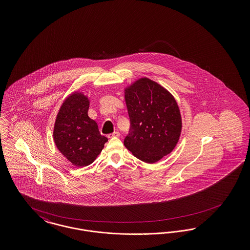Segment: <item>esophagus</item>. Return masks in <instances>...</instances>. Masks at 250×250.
Wrapping results in <instances>:
<instances>
[{
	"mask_svg": "<svg viewBox=\"0 0 250 250\" xmlns=\"http://www.w3.org/2000/svg\"><path fill=\"white\" fill-rule=\"evenodd\" d=\"M119 132H117V131H115V132H113L112 134H110V135H108V138H112V137H120Z\"/></svg>",
	"mask_w": 250,
	"mask_h": 250,
	"instance_id": "esophagus-1",
	"label": "esophagus"
}]
</instances>
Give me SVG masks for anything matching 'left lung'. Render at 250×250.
Wrapping results in <instances>:
<instances>
[{
    "instance_id": "left-lung-1",
    "label": "left lung",
    "mask_w": 250,
    "mask_h": 250,
    "mask_svg": "<svg viewBox=\"0 0 250 250\" xmlns=\"http://www.w3.org/2000/svg\"><path fill=\"white\" fill-rule=\"evenodd\" d=\"M130 118V134L124 144L143 162L153 164L177 145L182 132L178 104L166 88L141 78L124 89Z\"/></svg>"
}]
</instances>
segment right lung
<instances>
[{
	"mask_svg": "<svg viewBox=\"0 0 250 250\" xmlns=\"http://www.w3.org/2000/svg\"><path fill=\"white\" fill-rule=\"evenodd\" d=\"M90 97L75 91L62 103L53 126L57 149L74 166L92 164L104 148L107 139L101 136L95 120L88 116Z\"/></svg>",
	"mask_w": 250,
	"mask_h": 250,
	"instance_id": "1",
	"label": "right lung"
}]
</instances>
